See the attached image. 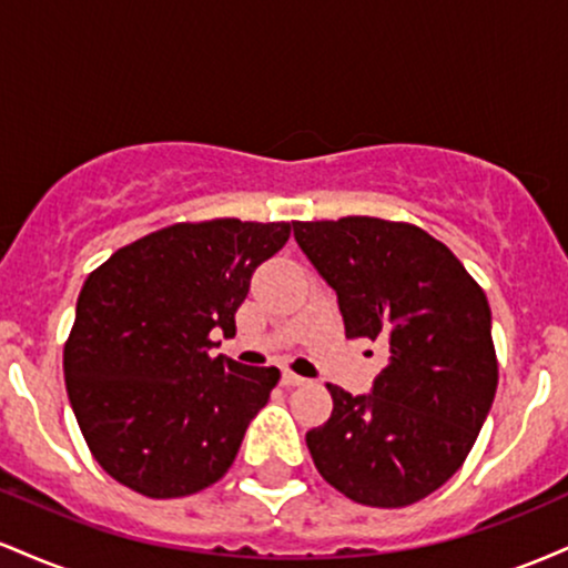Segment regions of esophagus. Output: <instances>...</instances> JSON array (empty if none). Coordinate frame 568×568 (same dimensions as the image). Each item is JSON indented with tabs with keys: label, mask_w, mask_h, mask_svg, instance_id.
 Listing matches in <instances>:
<instances>
[{
	"label": "esophagus",
	"mask_w": 568,
	"mask_h": 568,
	"mask_svg": "<svg viewBox=\"0 0 568 568\" xmlns=\"http://www.w3.org/2000/svg\"><path fill=\"white\" fill-rule=\"evenodd\" d=\"M283 387H302V384L306 382L304 376H298V374H293V371H283Z\"/></svg>",
	"instance_id": "34e87169"
}]
</instances>
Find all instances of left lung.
<instances>
[{"mask_svg": "<svg viewBox=\"0 0 568 568\" xmlns=\"http://www.w3.org/2000/svg\"><path fill=\"white\" fill-rule=\"evenodd\" d=\"M293 237L336 291L349 338L387 347L371 395L328 384L334 410L306 433L317 473L368 507L425 499L465 465L499 382L484 288L440 240L406 221H296Z\"/></svg>", "mask_w": 568, "mask_h": 568, "instance_id": "left-lung-1", "label": "left lung"}]
</instances>
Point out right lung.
<instances>
[{
  "label": "right lung",
  "instance_id": "1",
  "mask_svg": "<svg viewBox=\"0 0 568 568\" xmlns=\"http://www.w3.org/2000/svg\"><path fill=\"white\" fill-rule=\"evenodd\" d=\"M288 237V221H181L84 280L63 376L84 443L116 484L175 499L230 470L280 371L213 357L211 334L234 336L251 275Z\"/></svg>",
  "mask_w": 568,
  "mask_h": 568
}]
</instances>
